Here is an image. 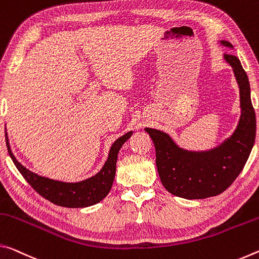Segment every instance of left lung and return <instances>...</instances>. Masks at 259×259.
I'll return each instance as SVG.
<instances>
[{"instance_id":"left-lung-1","label":"left lung","mask_w":259,"mask_h":259,"mask_svg":"<svg viewBox=\"0 0 259 259\" xmlns=\"http://www.w3.org/2000/svg\"><path fill=\"white\" fill-rule=\"evenodd\" d=\"M220 44L233 48L228 41ZM224 58L233 67L240 88L241 118L230 139L212 150L195 152L181 149L166 133L145 130L155 145L160 181L176 196L201 200L222 194L243 169L255 143L256 114L248 75L234 55L225 54Z\"/></svg>"}]
</instances>
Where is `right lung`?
Segmentation results:
<instances>
[{
    "instance_id": "1",
    "label": "right lung",
    "mask_w": 259,
    "mask_h": 259,
    "mask_svg": "<svg viewBox=\"0 0 259 259\" xmlns=\"http://www.w3.org/2000/svg\"><path fill=\"white\" fill-rule=\"evenodd\" d=\"M132 133L133 132L126 133L121 138L116 140L112 147L110 148L109 157L101 171L90 179L80 182L57 181L31 172L23 166L12 154L7 133L6 140L8 151H9L12 162L15 163L18 171L22 173L24 179L32 186L35 192L39 193L46 200L59 206L84 207L96 204L109 194L112 187L114 175H116L118 152H119L121 146L131 138Z\"/></svg>"
}]
</instances>
